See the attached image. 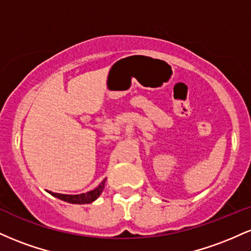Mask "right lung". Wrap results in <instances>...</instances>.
Listing matches in <instances>:
<instances>
[{
  "instance_id": "add662e5",
  "label": "right lung",
  "mask_w": 251,
  "mask_h": 251,
  "mask_svg": "<svg viewBox=\"0 0 251 251\" xmlns=\"http://www.w3.org/2000/svg\"><path fill=\"white\" fill-rule=\"evenodd\" d=\"M105 181L106 179H103L100 185L92 191L86 192V194H80V195H62V194H54V192H50L54 197L59 198V200L67 201V203H72V204H88L92 203L101 195L103 188H105Z\"/></svg>"
}]
</instances>
